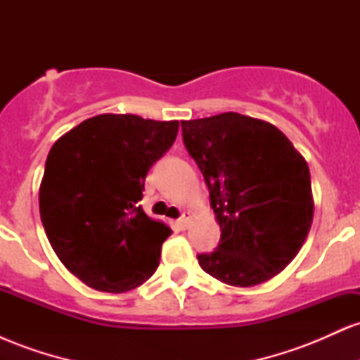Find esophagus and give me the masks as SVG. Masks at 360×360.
I'll use <instances>...</instances> for the list:
<instances>
[{"label":"esophagus","mask_w":360,"mask_h":360,"mask_svg":"<svg viewBox=\"0 0 360 360\" xmlns=\"http://www.w3.org/2000/svg\"><path fill=\"white\" fill-rule=\"evenodd\" d=\"M189 221H191V217H189V213H184L183 217H181L179 220H177V226H179L181 230H186V229H188Z\"/></svg>","instance_id":"obj_1"}]
</instances>
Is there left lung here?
<instances>
[{"mask_svg":"<svg viewBox=\"0 0 360 360\" xmlns=\"http://www.w3.org/2000/svg\"><path fill=\"white\" fill-rule=\"evenodd\" d=\"M208 186L220 243L201 269L230 286L266 283L296 257L313 221L309 169L271 123L229 113L181 122Z\"/></svg>","mask_w":360,"mask_h":360,"instance_id":"left-lung-1","label":"left lung"}]
</instances>
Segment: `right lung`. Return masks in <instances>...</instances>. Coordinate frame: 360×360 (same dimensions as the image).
I'll return each mask as SVG.
<instances>
[{"instance_id": "obj_1", "label": "right lung", "mask_w": 360, "mask_h": 360, "mask_svg": "<svg viewBox=\"0 0 360 360\" xmlns=\"http://www.w3.org/2000/svg\"><path fill=\"white\" fill-rule=\"evenodd\" d=\"M179 122L98 115L53 143L39 205L60 262L89 288L125 292L159 266L172 230L140 206L146 176L174 143Z\"/></svg>"}]
</instances>
